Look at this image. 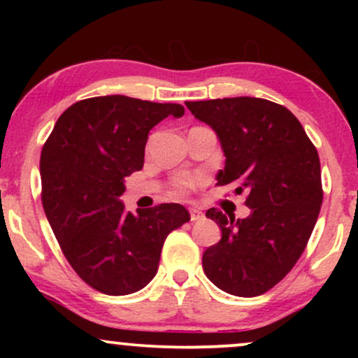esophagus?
Wrapping results in <instances>:
<instances>
[{"mask_svg":"<svg viewBox=\"0 0 358 358\" xmlns=\"http://www.w3.org/2000/svg\"><path fill=\"white\" fill-rule=\"evenodd\" d=\"M202 219H203V213L200 210H196V208H192V210H190V220L196 222V220H202Z\"/></svg>","mask_w":358,"mask_h":358,"instance_id":"obj_1","label":"esophagus"}]
</instances>
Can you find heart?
<instances>
[{
    "label": "heart",
    "instance_id": "heart-1",
    "mask_svg": "<svg viewBox=\"0 0 358 358\" xmlns=\"http://www.w3.org/2000/svg\"><path fill=\"white\" fill-rule=\"evenodd\" d=\"M196 182H199V178H196L195 175H182V176H178V178H176L175 183H173L175 192L176 193L188 192V190H190V188L195 187Z\"/></svg>",
    "mask_w": 358,
    "mask_h": 358
}]
</instances>
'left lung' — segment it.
Masks as SVG:
<instances>
[{
  "label": "left lung",
  "mask_w": 358,
  "mask_h": 358,
  "mask_svg": "<svg viewBox=\"0 0 358 358\" xmlns=\"http://www.w3.org/2000/svg\"><path fill=\"white\" fill-rule=\"evenodd\" d=\"M215 131L225 156L219 185L248 193L250 213L208 208L222 237L203 252L207 278L225 293L252 298L276 286L306 248L322 207L318 151L285 106L259 97L185 102Z\"/></svg>",
  "instance_id": "8db88e82"
}]
</instances>
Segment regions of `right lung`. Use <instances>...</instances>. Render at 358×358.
<instances>
[{
  "label": "right lung",
  "instance_id": "right-lung-1",
  "mask_svg": "<svg viewBox=\"0 0 358 358\" xmlns=\"http://www.w3.org/2000/svg\"><path fill=\"white\" fill-rule=\"evenodd\" d=\"M180 104L127 96L76 102L57 119L40 156L45 215L79 276L110 296L136 293L158 271L168 234L190 220L180 203L124 210L126 176L145 163L148 134Z\"/></svg>",
  "mask_w": 358,
  "mask_h": 358
}]
</instances>
